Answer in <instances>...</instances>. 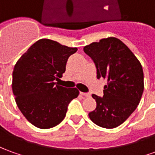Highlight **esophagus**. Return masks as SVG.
<instances>
[{
	"label": "esophagus",
	"instance_id": "34e87169",
	"mask_svg": "<svg viewBox=\"0 0 155 155\" xmlns=\"http://www.w3.org/2000/svg\"><path fill=\"white\" fill-rule=\"evenodd\" d=\"M81 95L83 97H90V94L89 93H86V92H81Z\"/></svg>",
	"mask_w": 155,
	"mask_h": 155
}]
</instances>
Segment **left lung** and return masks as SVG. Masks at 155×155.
I'll return each mask as SVG.
<instances>
[{
	"label": "left lung",
	"mask_w": 155,
	"mask_h": 155,
	"mask_svg": "<svg viewBox=\"0 0 155 155\" xmlns=\"http://www.w3.org/2000/svg\"><path fill=\"white\" fill-rule=\"evenodd\" d=\"M84 51L93 60L97 79L107 81L103 97L92 94L97 107L88 115L97 126L115 128L139 104L144 89L143 67L127 46L115 37L91 43Z\"/></svg>",
	"instance_id": "8db88e82"
}]
</instances>
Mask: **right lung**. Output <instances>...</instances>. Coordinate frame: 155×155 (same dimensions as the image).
Listing matches in <instances>:
<instances>
[{"label": "right lung", "mask_w": 155, "mask_h": 155, "mask_svg": "<svg viewBox=\"0 0 155 155\" xmlns=\"http://www.w3.org/2000/svg\"><path fill=\"white\" fill-rule=\"evenodd\" d=\"M76 47L63 46L49 39L34 43L23 54L12 72V92L16 104L28 121L48 129L64 120L68 105L79 95L76 88L59 86L69 56Z\"/></svg>", "instance_id": "1"}]
</instances>
